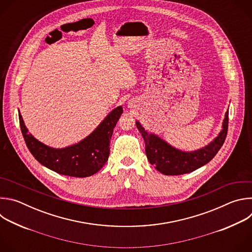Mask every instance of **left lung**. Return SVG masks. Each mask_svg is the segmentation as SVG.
I'll use <instances>...</instances> for the list:
<instances>
[{"label":"left lung","mask_w":252,"mask_h":252,"mask_svg":"<svg viewBox=\"0 0 252 252\" xmlns=\"http://www.w3.org/2000/svg\"><path fill=\"white\" fill-rule=\"evenodd\" d=\"M135 125L146 143V154L151 164L165 175H179L191 172L207 162L222 147L227 133L228 110L225 113L221 130L205 147L192 152H186L172 147L158 134L149 131L138 121Z\"/></svg>","instance_id":"left-lung-1"}]
</instances>
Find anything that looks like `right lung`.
<instances>
[{
    "label": "right lung",
    "instance_id": "add662e5",
    "mask_svg": "<svg viewBox=\"0 0 252 252\" xmlns=\"http://www.w3.org/2000/svg\"><path fill=\"white\" fill-rule=\"evenodd\" d=\"M122 114L123 106L120 105L107 115L88 136L62 149L49 147L29 132L20 111L19 119L26 145L41 164L63 175L87 177L96 173L109 158L110 141Z\"/></svg>",
    "mask_w": 252,
    "mask_h": 252
}]
</instances>
